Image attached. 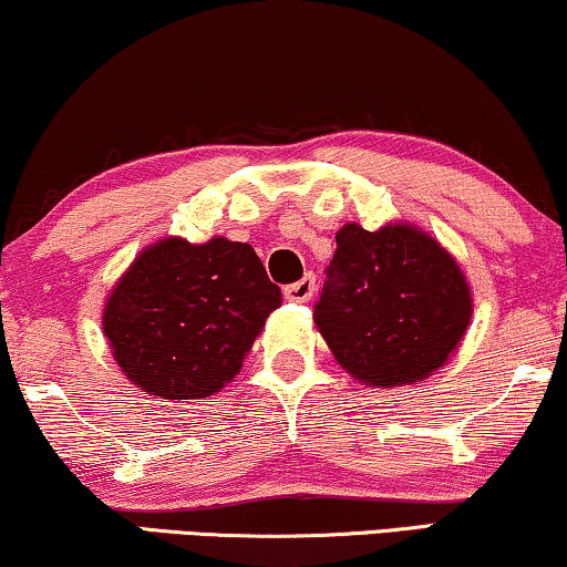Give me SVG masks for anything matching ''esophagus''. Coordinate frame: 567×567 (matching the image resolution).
Segmentation results:
<instances>
[{
	"label": "esophagus",
	"mask_w": 567,
	"mask_h": 567,
	"mask_svg": "<svg viewBox=\"0 0 567 567\" xmlns=\"http://www.w3.org/2000/svg\"><path fill=\"white\" fill-rule=\"evenodd\" d=\"M315 291H317V281H315V276L307 274V276L301 278V281L286 286V289H284V297L289 299V301H297V303H301V301H309L311 297H315Z\"/></svg>",
	"instance_id": "obj_1"
}]
</instances>
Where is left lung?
<instances>
[{"label": "left lung", "instance_id": "obj_1", "mask_svg": "<svg viewBox=\"0 0 567 567\" xmlns=\"http://www.w3.org/2000/svg\"><path fill=\"white\" fill-rule=\"evenodd\" d=\"M315 322L352 379L379 389L416 383L447 363L471 324L461 266L414 225L368 233L344 225Z\"/></svg>", "mask_w": 567, "mask_h": 567}]
</instances>
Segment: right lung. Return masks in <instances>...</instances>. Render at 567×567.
Here are the masks:
<instances>
[{
    "label": "right lung",
    "instance_id": "obj_1",
    "mask_svg": "<svg viewBox=\"0 0 567 567\" xmlns=\"http://www.w3.org/2000/svg\"><path fill=\"white\" fill-rule=\"evenodd\" d=\"M281 307L248 243L166 237L145 248L104 303L102 327L122 373L161 399L212 396Z\"/></svg>",
    "mask_w": 567,
    "mask_h": 567
}]
</instances>
